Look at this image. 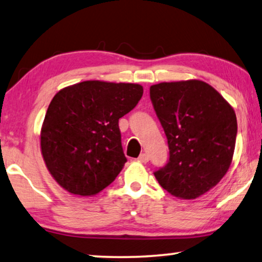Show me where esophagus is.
<instances>
[{"instance_id":"obj_1","label":"esophagus","mask_w":262,"mask_h":262,"mask_svg":"<svg viewBox=\"0 0 262 262\" xmlns=\"http://www.w3.org/2000/svg\"><path fill=\"white\" fill-rule=\"evenodd\" d=\"M148 160H149V156H148L147 154H141L138 158V161H140V162H142V163H146V162H148Z\"/></svg>"}]
</instances>
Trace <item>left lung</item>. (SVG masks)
<instances>
[{"label": "left lung", "mask_w": 262, "mask_h": 262, "mask_svg": "<svg viewBox=\"0 0 262 262\" xmlns=\"http://www.w3.org/2000/svg\"><path fill=\"white\" fill-rule=\"evenodd\" d=\"M169 161L154 175L174 196L192 200L215 187L231 166L237 132L233 107L201 80L150 85Z\"/></svg>", "instance_id": "obj_1"}]
</instances>
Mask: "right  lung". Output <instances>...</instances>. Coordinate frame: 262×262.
<instances>
[{
	"label": "right lung",
	"instance_id": "add662e5",
	"mask_svg": "<svg viewBox=\"0 0 262 262\" xmlns=\"http://www.w3.org/2000/svg\"><path fill=\"white\" fill-rule=\"evenodd\" d=\"M138 83L89 80L62 88L47 109L40 132L47 169L64 190L94 196L127 162L119 119L142 97Z\"/></svg>",
	"mask_w": 262,
	"mask_h": 262
}]
</instances>
